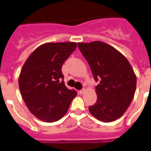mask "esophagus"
Instances as JSON below:
<instances>
[{"mask_svg": "<svg viewBox=\"0 0 151 151\" xmlns=\"http://www.w3.org/2000/svg\"><path fill=\"white\" fill-rule=\"evenodd\" d=\"M84 92H85V89H84V88H83V89H81V90L79 91V93L81 94V95H83Z\"/></svg>", "mask_w": 151, "mask_h": 151, "instance_id": "1", "label": "esophagus"}]
</instances>
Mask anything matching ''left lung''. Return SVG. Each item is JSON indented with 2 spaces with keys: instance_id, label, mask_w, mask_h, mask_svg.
<instances>
[{
  "instance_id": "left-lung-1",
  "label": "left lung",
  "mask_w": 151,
  "mask_h": 151,
  "mask_svg": "<svg viewBox=\"0 0 151 151\" xmlns=\"http://www.w3.org/2000/svg\"><path fill=\"white\" fill-rule=\"evenodd\" d=\"M80 51L90 66L95 81L97 101L89 106L100 121H115L125 113L135 94L137 77L127 59L103 42H79Z\"/></svg>"
}]
</instances>
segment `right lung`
I'll list each match as a JSON object with an SVG mask.
<instances>
[{
  "label": "right lung",
  "instance_id": "1",
  "mask_svg": "<svg viewBox=\"0 0 151 151\" xmlns=\"http://www.w3.org/2000/svg\"><path fill=\"white\" fill-rule=\"evenodd\" d=\"M76 42H48L33 51L18 79L21 94L32 113L42 121L56 122L67 113L77 95L63 82L62 66Z\"/></svg>",
  "mask_w": 151,
  "mask_h": 151
}]
</instances>
